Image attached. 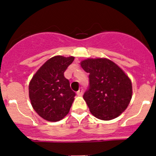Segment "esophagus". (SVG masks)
Wrapping results in <instances>:
<instances>
[{"mask_svg":"<svg viewBox=\"0 0 156 156\" xmlns=\"http://www.w3.org/2000/svg\"><path fill=\"white\" fill-rule=\"evenodd\" d=\"M77 95H78V96H82V95H83V88L82 87L80 88L79 90L77 92Z\"/></svg>","mask_w":156,"mask_h":156,"instance_id":"1","label":"esophagus"}]
</instances>
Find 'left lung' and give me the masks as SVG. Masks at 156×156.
<instances>
[{
    "instance_id": "1",
    "label": "left lung",
    "mask_w": 156,
    "mask_h": 156,
    "mask_svg": "<svg viewBox=\"0 0 156 156\" xmlns=\"http://www.w3.org/2000/svg\"><path fill=\"white\" fill-rule=\"evenodd\" d=\"M81 66L89 75V87L83 99L94 117L102 120L117 117L132 99L130 78L118 66L107 58L87 59Z\"/></svg>"
}]
</instances>
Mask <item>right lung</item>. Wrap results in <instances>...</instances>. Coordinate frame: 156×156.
<instances>
[{"instance_id":"right-lung-1","label":"right lung","mask_w":156,"mask_h":156,"mask_svg":"<svg viewBox=\"0 0 156 156\" xmlns=\"http://www.w3.org/2000/svg\"><path fill=\"white\" fill-rule=\"evenodd\" d=\"M74 57L55 56L47 60L29 84V97L36 112L50 122L60 120L69 112L75 93L70 88L64 72Z\"/></svg>"}]
</instances>
